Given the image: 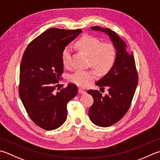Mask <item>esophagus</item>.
I'll return each instance as SVG.
<instances>
[{
    "label": "esophagus",
    "instance_id": "34e87169",
    "mask_svg": "<svg viewBox=\"0 0 160 160\" xmlns=\"http://www.w3.org/2000/svg\"><path fill=\"white\" fill-rule=\"evenodd\" d=\"M78 93H81V94H84V93H86V92L84 89H81V88H79V89H78Z\"/></svg>",
    "mask_w": 160,
    "mask_h": 160
}]
</instances>
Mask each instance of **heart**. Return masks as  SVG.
Listing matches in <instances>:
<instances>
[{
  "mask_svg": "<svg viewBox=\"0 0 160 160\" xmlns=\"http://www.w3.org/2000/svg\"><path fill=\"white\" fill-rule=\"evenodd\" d=\"M76 46L89 56V64L99 73H108L115 63L117 50L110 42L101 43L97 37L85 34L76 42ZM62 61L65 67L71 66V50L68 46L62 50ZM96 76L95 70H78L71 75L70 80L78 86L84 87L94 80Z\"/></svg>",
  "mask_w": 160,
  "mask_h": 160,
  "instance_id": "obj_1",
  "label": "heart"
}]
</instances>
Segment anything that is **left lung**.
Returning a JSON list of instances; mask_svg holds the SVG:
<instances>
[{
    "mask_svg": "<svg viewBox=\"0 0 160 160\" xmlns=\"http://www.w3.org/2000/svg\"><path fill=\"white\" fill-rule=\"evenodd\" d=\"M108 34L117 50L115 63L108 73L96 83L101 89L107 87L109 93L102 96L98 90H89L93 105L89 109L92 123L100 127H109L120 121L129 109L138 84L135 61L127 45L115 32L99 26L91 28Z\"/></svg>",
    "mask_w": 160,
    "mask_h": 160,
    "instance_id": "1",
    "label": "left lung"
}]
</instances>
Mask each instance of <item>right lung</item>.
Instances as JSON below:
<instances>
[{
    "instance_id": "right-lung-1",
    "label": "right lung",
    "mask_w": 160,
    "mask_h": 160,
    "mask_svg": "<svg viewBox=\"0 0 160 160\" xmlns=\"http://www.w3.org/2000/svg\"><path fill=\"white\" fill-rule=\"evenodd\" d=\"M81 32L50 28L33 39L23 53L18 93L31 120L43 130L57 129L64 123L67 103L78 93L73 83L59 92L55 84L64 71L62 50Z\"/></svg>"
}]
</instances>
